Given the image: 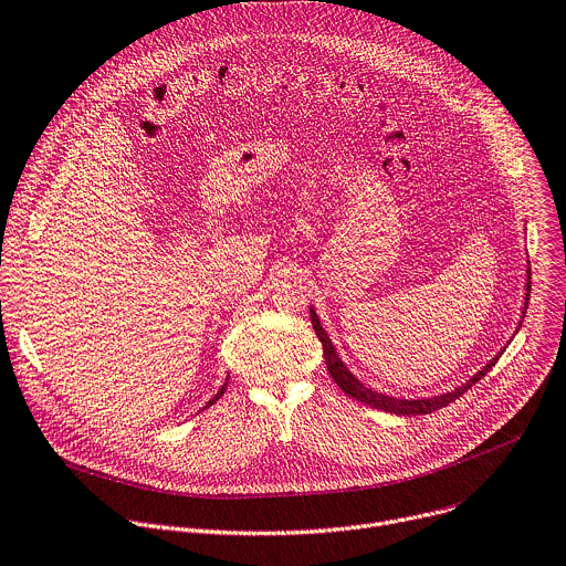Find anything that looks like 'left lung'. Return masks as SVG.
Listing matches in <instances>:
<instances>
[{
    "mask_svg": "<svg viewBox=\"0 0 566 566\" xmlns=\"http://www.w3.org/2000/svg\"><path fill=\"white\" fill-rule=\"evenodd\" d=\"M528 295H531V271L526 269V293H524V306H522V321H520L515 334L520 332V327H522V323H524V316H526V310H528ZM310 310H312V325H314V329H316V334H318V338H321V343H323V356H325L327 370H329L332 379L338 384V388H340L347 397H354L356 401H361V403H366V406H370V408L386 410V413H392V416H403V418L427 416V413H433V410H438V408H442V406L455 401L462 392H468L476 381H481V379L494 368V364L499 361V356L505 352V345H503V349H501L494 358H490V361H488L476 375H472L465 384L455 386L453 390H447V392H440V395H431V397H395V395H386V392H379V390L366 386L361 379H358V377L345 366V361L338 356V352H336V347H334L329 334L323 329L316 310H314V306H310ZM515 334H512V336H515Z\"/></svg>",
    "mask_w": 566,
    "mask_h": 566,
    "instance_id": "1",
    "label": "left lung"
}]
</instances>
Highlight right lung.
<instances>
[{
  "mask_svg": "<svg viewBox=\"0 0 566 566\" xmlns=\"http://www.w3.org/2000/svg\"><path fill=\"white\" fill-rule=\"evenodd\" d=\"M228 379H230V375H228ZM228 379H226V384H223V386L219 388V392H217V395H214V397H212V399H210L208 403H205V408H208V406H212V403H214V401H217V399H219V397H221V395L226 392V388H228Z\"/></svg>",
  "mask_w": 566,
  "mask_h": 566,
  "instance_id": "obj_1",
  "label": "right lung"
}]
</instances>
